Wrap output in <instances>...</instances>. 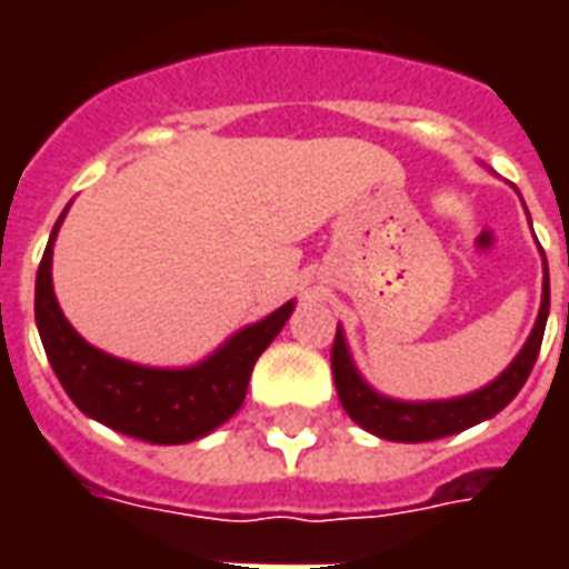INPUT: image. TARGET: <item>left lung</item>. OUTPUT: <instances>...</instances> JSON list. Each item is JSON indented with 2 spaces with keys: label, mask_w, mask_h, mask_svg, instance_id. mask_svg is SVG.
I'll return each instance as SVG.
<instances>
[{
  "label": "left lung",
  "mask_w": 569,
  "mask_h": 569,
  "mask_svg": "<svg viewBox=\"0 0 569 569\" xmlns=\"http://www.w3.org/2000/svg\"><path fill=\"white\" fill-rule=\"evenodd\" d=\"M546 320H549V268H546V283H542V305H539L537 326H533V332L521 347V353L509 362V369L502 371L500 378H493L488 387L476 390V393L457 396V399H439V402H399V399H390V396L378 393L375 387H369L362 381L357 366H353L345 332L338 326L332 345V375L335 387H338V399H341L347 415L378 439L432 441L453 436V432H463V429L476 427L481 420L500 415L502 408L518 396V390L525 387L527 375H530L539 357Z\"/></svg>",
  "instance_id": "left-lung-1"
}]
</instances>
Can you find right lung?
Wrapping results in <instances>:
<instances>
[{
	"label": "right lung",
	"instance_id": "obj_1",
	"mask_svg": "<svg viewBox=\"0 0 569 569\" xmlns=\"http://www.w3.org/2000/svg\"><path fill=\"white\" fill-rule=\"evenodd\" d=\"M67 210L57 219L36 273V326L69 399L88 418L151 445H186L222 427L243 406L252 366L292 317L296 301L231 335L216 353L188 369H151L109 357L88 345L57 305L51 256Z\"/></svg>",
	"mask_w": 569,
	"mask_h": 569
}]
</instances>
